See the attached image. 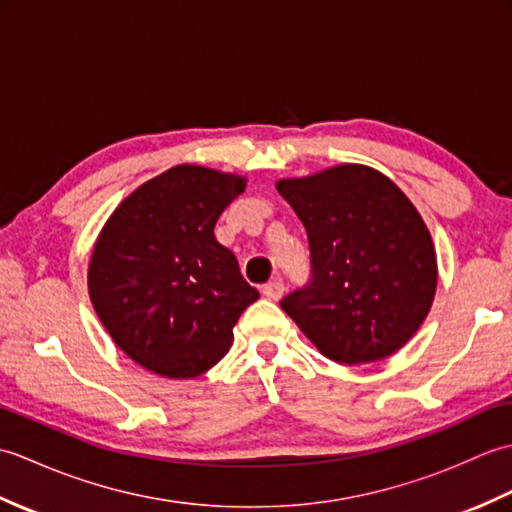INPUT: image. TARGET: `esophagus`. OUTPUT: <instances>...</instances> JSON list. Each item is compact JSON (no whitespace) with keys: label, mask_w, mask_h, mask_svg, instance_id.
Instances as JSON below:
<instances>
[{"label":"esophagus","mask_w":512,"mask_h":512,"mask_svg":"<svg viewBox=\"0 0 512 512\" xmlns=\"http://www.w3.org/2000/svg\"><path fill=\"white\" fill-rule=\"evenodd\" d=\"M284 284L281 281H268L266 286H262V295L270 301H279L281 297H284Z\"/></svg>","instance_id":"obj_1"}]
</instances>
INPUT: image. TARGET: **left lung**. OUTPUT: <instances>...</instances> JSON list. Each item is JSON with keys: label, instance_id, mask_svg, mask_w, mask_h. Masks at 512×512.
Wrapping results in <instances>:
<instances>
[{"label": "left lung", "instance_id": "8db88e82", "mask_svg": "<svg viewBox=\"0 0 512 512\" xmlns=\"http://www.w3.org/2000/svg\"><path fill=\"white\" fill-rule=\"evenodd\" d=\"M275 187L306 226L312 257L310 286L281 308L339 365L398 352L438 286L436 248L416 206L383 173L354 162Z\"/></svg>", "mask_w": 512, "mask_h": 512}]
</instances>
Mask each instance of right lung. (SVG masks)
<instances>
[{"instance_id":"right-lung-1","label":"right lung","mask_w":512,"mask_h":512,"mask_svg":"<svg viewBox=\"0 0 512 512\" xmlns=\"http://www.w3.org/2000/svg\"><path fill=\"white\" fill-rule=\"evenodd\" d=\"M246 178L178 165L134 189L96 237L88 290L107 334L140 367L187 380L220 363L259 292L215 222Z\"/></svg>"}]
</instances>
